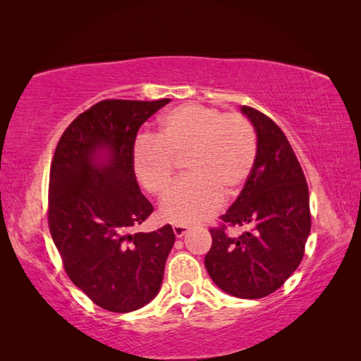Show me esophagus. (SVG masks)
I'll use <instances>...</instances> for the list:
<instances>
[{"label":"esophagus","instance_id":"1","mask_svg":"<svg viewBox=\"0 0 361 361\" xmlns=\"http://www.w3.org/2000/svg\"><path fill=\"white\" fill-rule=\"evenodd\" d=\"M188 231H189V228H188V226H185V224H173V234L176 237H183Z\"/></svg>","mask_w":361,"mask_h":361}]
</instances>
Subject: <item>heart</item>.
Here are the masks:
<instances>
[{"mask_svg": "<svg viewBox=\"0 0 361 361\" xmlns=\"http://www.w3.org/2000/svg\"><path fill=\"white\" fill-rule=\"evenodd\" d=\"M185 156L186 176L162 199L159 216L173 224H194L210 218L226 197L237 195L252 175L258 137L240 113L188 103L159 121L154 137H140L132 148V170L146 192H166L175 159Z\"/></svg>", "mask_w": 361, "mask_h": 361, "instance_id": "obj_1", "label": "heart"}]
</instances>
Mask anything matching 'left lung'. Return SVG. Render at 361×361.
Instances as JSON below:
<instances>
[{
  "label": "left lung",
  "instance_id": "1",
  "mask_svg": "<svg viewBox=\"0 0 361 361\" xmlns=\"http://www.w3.org/2000/svg\"><path fill=\"white\" fill-rule=\"evenodd\" d=\"M258 137L252 175L239 197L212 228L205 267L219 288L242 299L271 295L301 264L310 232L309 188L282 129L264 113L242 106ZM229 225H248L239 238Z\"/></svg>",
  "mask_w": 361,
  "mask_h": 361
}]
</instances>
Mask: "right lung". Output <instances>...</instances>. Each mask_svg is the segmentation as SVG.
<instances>
[{"label": "right lung", "mask_w": 361, "mask_h": 361, "mask_svg": "<svg viewBox=\"0 0 361 361\" xmlns=\"http://www.w3.org/2000/svg\"><path fill=\"white\" fill-rule=\"evenodd\" d=\"M169 102L102 100L66 127L54 152L51 235L66 276L109 312H132L157 295L175 243L170 224L130 232L154 210L133 175L132 148L143 122Z\"/></svg>", "instance_id": "add662e5"}]
</instances>
